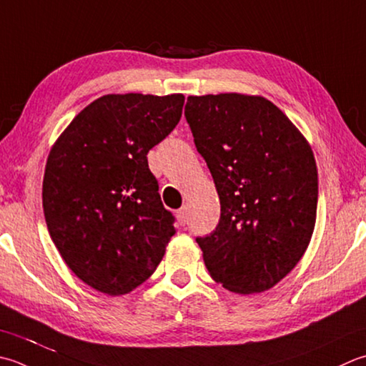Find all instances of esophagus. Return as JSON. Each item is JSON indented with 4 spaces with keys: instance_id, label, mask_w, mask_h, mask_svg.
I'll list each match as a JSON object with an SVG mask.
<instances>
[{
    "instance_id": "1",
    "label": "esophagus",
    "mask_w": 366,
    "mask_h": 366,
    "mask_svg": "<svg viewBox=\"0 0 366 366\" xmlns=\"http://www.w3.org/2000/svg\"><path fill=\"white\" fill-rule=\"evenodd\" d=\"M177 219H179V222H181V224H185V222H187V207L182 206L181 209L177 211Z\"/></svg>"
}]
</instances>
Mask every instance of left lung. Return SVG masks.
<instances>
[{"label":"left lung","mask_w":366,"mask_h":366,"mask_svg":"<svg viewBox=\"0 0 366 366\" xmlns=\"http://www.w3.org/2000/svg\"><path fill=\"white\" fill-rule=\"evenodd\" d=\"M220 198V220L198 236L214 281L234 293L276 285L302 259L317 212L312 150L263 97H189L184 111Z\"/></svg>","instance_id":"left-lung-1"}]
</instances>
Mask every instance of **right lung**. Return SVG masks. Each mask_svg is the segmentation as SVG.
Returning <instances> with one entry per match:
<instances>
[{"mask_svg": "<svg viewBox=\"0 0 366 366\" xmlns=\"http://www.w3.org/2000/svg\"><path fill=\"white\" fill-rule=\"evenodd\" d=\"M184 95H104L49 154L42 207L50 238L90 287L124 295L154 273L176 217L164 209L147 152L174 130Z\"/></svg>", "mask_w": 366, "mask_h": 366, "instance_id": "obj_1", "label": "right lung"}]
</instances>
